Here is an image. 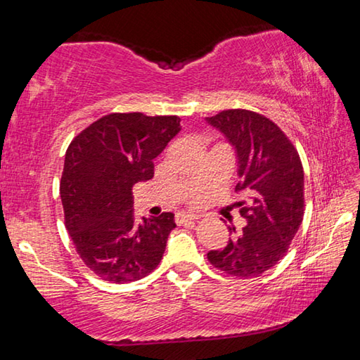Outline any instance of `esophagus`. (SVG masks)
Returning <instances> with one entry per match:
<instances>
[{
    "instance_id": "34e87169",
    "label": "esophagus",
    "mask_w": 360,
    "mask_h": 360,
    "mask_svg": "<svg viewBox=\"0 0 360 360\" xmlns=\"http://www.w3.org/2000/svg\"><path fill=\"white\" fill-rule=\"evenodd\" d=\"M197 219H200V214H187V212H179V214L176 216V222L184 224L188 221H197Z\"/></svg>"
}]
</instances>
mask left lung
Segmentation results:
<instances>
[{
	"label": "left lung",
	"instance_id": "1",
	"mask_svg": "<svg viewBox=\"0 0 360 360\" xmlns=\"http://www.w3.org/2000/svg\"><path fill=\"white\" fill-rule=\"evenodd\" d=\"M206 120L235 148L240 176L235 188L246 195L236 203L246 227L224 249L210 251L208 260L231 276H260L284 257L303 221L300 155L275 122L259 112L225 109Z\"/></svg>",
	"mask_w": 360,
	"mask_h": 360
}]
</instances>
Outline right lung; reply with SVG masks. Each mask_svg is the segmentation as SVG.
Masks as SVG:
<instances>
[{"label":"right lung","mask_w":360,"mask_h":360,"mask_svg":"<svg viewBox=\"0 0 360 360\" xmlns=\"http://www.w3.org/2000/svg\"><path fill=\"white\" fill-rule=\"evenodd\" d=\"M179 130L178 115L112 112L66 149L60 179L65 227L79 257L105 281H138L160 264L174 214L136 222L131 187L152 179V160Z\"/></svg>","instance_id":"right-lung-1"}]
</instances>
